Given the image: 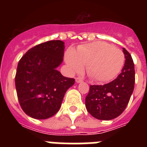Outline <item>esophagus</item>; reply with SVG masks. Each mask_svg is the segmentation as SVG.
Instances as JSON below:
<instances>
[{"instance_id": "obj_1", "label": "esophagus", "mask_w": 147, "mask_h": 147, "mask_svg": "<svg viewBox=\"0 0 147 147\" xmlns=\"http://www.w3.org/2000/svg\"><path fill=\"white\" fill-rule=\"evenodd\" d=\"M76 82L77 83H80V82H82V79L80 77H78V78H76Z\"/></svg>"}]
</instances>
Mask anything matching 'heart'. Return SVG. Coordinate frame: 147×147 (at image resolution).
Wrapping results in <instances>:
<instances>
[{"instance_id": "obj_1", "label": "heart", "mask_w": 147, "mask_h": 147, "mask_svg": "<svg viewBox=\"0 0 147 147\" xmlns=\"http://www.w3.org/2000/svg\"><path fill=\"white\" fill-rule=\"evenodd\" d=\"M65 60L71 73L81 72L85 65L86 72L92 79L98 82H108L120 74L125 56L121 49L98 41L81 45L76 51L69 49Z\"/></svg>"}]
</instances>
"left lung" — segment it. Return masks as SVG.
Returning <instances> with one entry per match:
<instances>
[{"instance_id": "1", "label": "left lung", "mask_w": 147, "mask_h": 147, "mask_svg": "<svg viewBox=\"0 0 147 147\" xmlns=\"http://www.w3.org/2000/svg\"><path fill=\"white\" fill-rule=\"evenodd\" d=\"M125 63L117 78L104 85H90L85 98V107L98 120L110 121L120 116L131 97L135 83L134 64L132 57L123 48Z\"/></svg>"}]
</instances>
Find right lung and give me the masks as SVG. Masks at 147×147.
Wrapping results in <instances>:
<instances>
[{"instance_id":"obj_1","label":"right lung","mask_w":147,"mask_h":147,"mask_svg":"<svg viewBox=\"0 0 147 147\" xmlns=\"http://www.w3.org/2000/svg\"><path fill=\"white\" fill-rule=\"evenodd\" d=\"M65 43L51 40L29 49L20 59L15 85L20 107L28 116L42 120L55 115L65 92L75 84L57 70L63 61Z\"/></svg>"}]
</instances>
